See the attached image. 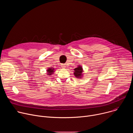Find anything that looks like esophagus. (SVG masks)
<instances>
[{"label":"esophagus","mask_w":133,"mask_h":133,"mask_svg":"<svg viewBox=\"0 0 133 133\" xmlns=\"http://www.w3.org/2000/svg\"><path fill=\"white\" fill-rule=\"evenodd\" d=\"M61 66H62L63 68H65L66 67V64H63L61 65Z\"/></svg>","instance_id":"34e87169"}]
</instances>
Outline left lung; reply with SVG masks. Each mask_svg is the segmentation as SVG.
Here are the masks:
<instances>
[{
    "instance_id": "8db88e82",
    "label": "left lung",
    "mask_w": 133,
    "mask_h": 133,
    "mask_svg": "<svg viewBox=\"0 0 133 133\" xmlns=\"http://www.w3.org/2000/svg\"><path fill=\"white\" fill-rule=\"evenodd\" d=\"M74 74L76 77L79 79L82 78L83 77V75L84 74L83 73L84 70L82 66L78 65L76 68H74Z\"/></svg>"
}]
</instances>
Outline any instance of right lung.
Wrapping results in <instances>:
<instances>
[{
    "label": "right lung",
    "instance_id": "obj_1",
    "mask_svg": "<svg viewBox=\"0 0 133 133\" xmlns=\"http://www.w3.org/2000/svg\"><path fill=\"white\" fill-rule=\"evenodd\" d=\"M46 71H47V75L51 76L55 72V69L53 67H49L47 69Z\"/></svg>",
    "mask_w": 133,
    "mask_h": 133
}]
</instances>
